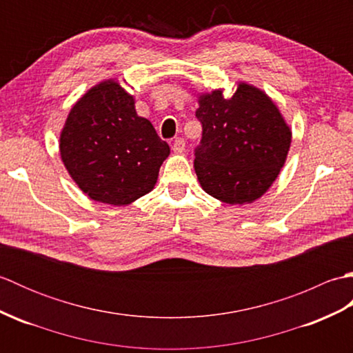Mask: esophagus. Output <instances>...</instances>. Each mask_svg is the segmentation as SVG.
I'll list each match as a JSON object with an SVG mask.
<instances>
[{
    "mask_svg": "<svg viewBox=\"0 0 353 353\" xmlns=\"http://www.w3.org/2000/svg\"><path fill=\"white\" fill-rule=\"evenodd\" d=\"M172 152L177 154L185 152V141L182 138H177L174 142H172Z\"/></svg>",
    "mask_w": 353,
    "mask_h": 353,
    "instance_id": "34e87169",
    "label": "esophagus"
}]
</instances>
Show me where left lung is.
I'll return each instance as SVG.
<instances>
[{
	"instance_id": "obj_1",
	"label": "left lung",
	"mask_w": 353,
	"mask_h": 353,
	"mask_svg": "<svg viewBox=\"0 0 353 353\" xmlns=\"http://www.w3.org/2000/svg\"><path fill=\"white\" fill-rule=\"evenodd\" d=\"M223 89L197 94L203 127L194 170L205 192L228 205L264 196L290 152L291 127L274 101L245 81L226 99Z\"/></svg>"
}]
</instances>
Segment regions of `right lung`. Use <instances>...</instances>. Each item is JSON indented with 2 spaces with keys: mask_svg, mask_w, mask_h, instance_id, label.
Instances as JSON below:
<instances>
[{
  "mask_svg": "<svg viewBox=\"0 0 353 353\" xmlns=\"http://www.w3.org/2000/svg\"><path fill=\"white\" fill-rule=\"evenodd\" d=\"M66 171L95 201L125 206L154 188L170 147L117 79L97 83L71 108L59 139Z\"/></svg>",
  "mask_w": 353,
  "mask_h": 353,
  "instance_id": "add662e5",
  "label": "right lung"
}]
</instances>
